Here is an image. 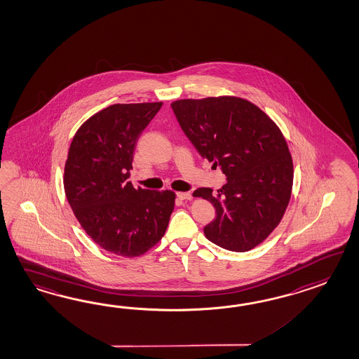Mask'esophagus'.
<instances>
[{
	"label": "esophagus",
	"mask_w": 359,
	"mask_h": 359,
	"mask_svg": "<svg viewBox=\"0 0 359 359\" xmlns=\"http://www.w3.org/2000/svg\"><path fill=\"white\" fill-rule=\"evenodd\" d=\"M177 198L181 199V201H190L191 194L190 192H177Z\"/></svg>",
	"instance_id": "esophagus-1"
}]
</instances>
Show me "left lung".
Returning a JSON list of instances; mask_svg holds the SVG:
<instances>
[{
  "mask_svg": "<svg viewBox=\"0 0 359 359\" xmlns=\"http://www.w3.org/2000/svg\"><path fill=\"white\" fill-rule=\"evenodd\" d=\"M170 106L201 158L227 177L217 195L208 187L192 194L216 208V218L204 227L207 239L233 252L257 247L279 225L291 199L293 163L280 129L238 97L180 100Z\"/></svg>",
  "mask_w": 359,
  "mask_h": 359,
  "instance_id": "obj_1",
  "label": "left lung"
}]
</instances>
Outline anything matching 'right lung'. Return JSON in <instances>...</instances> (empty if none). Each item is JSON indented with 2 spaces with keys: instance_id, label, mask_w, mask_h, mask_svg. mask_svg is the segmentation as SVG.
<instances>
[{
  "instance_id": "obj_1",
  "label": "right lung",
  "mask_w": 359,
  "mask_h": 359,
  "mask_svg": "<svg viewBox=\"0 0 359 359\" xmlns=\"http://www.w3.org/2000/svg\"><path fill=\"white\" fill-rule=\"evenodd\" d=\"M163 102L112 104L79 128L68 150L65 191L80 225L103 250L137 257L158 244L175 194L128 182L140 135Z\"/></svg>"
}]
</instances>
